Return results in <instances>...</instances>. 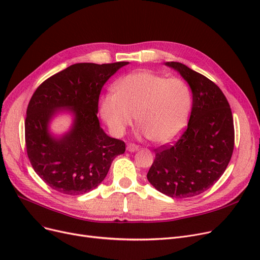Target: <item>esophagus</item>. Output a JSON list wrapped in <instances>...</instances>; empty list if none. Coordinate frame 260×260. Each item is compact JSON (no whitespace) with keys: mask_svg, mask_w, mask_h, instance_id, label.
<instances>
[{"mask_svg":"<svg viewBox=\"0 0 260 260\" xmlns=\"http://www.w3.org/2000/svg\"><path fill=\"white\" fill-rule=\"evenodd\" d=\"M138 149H139V146L136 145V144H134V143H128L127 146H126V150H127L128 152H131V153L136 152Z\"/></svg>","mask_w":260,"mask_h":260,"instance_id":"1","label":"esophagus"}]
</instances>
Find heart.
I'll use <instances>...</instances> for the list:
<instances>
[{
  "label": "heart",
  "mask_w": 260,
  "mask_h": 260,
  "mask_svg": "<svg viewBox=\"0 0 260 260\" xmlns=\"http://www.w3.org/2000/svg\"><path fill=\"white\" fill-rule=\"evenodd\" d=\"M192 96L180 78H166L148 70L129 73L115 85V92L101 99V116L116 136H122L136 116L152 142L166 144L184 129Z\"/></svg>",
  "instance_id": "heart-1"
}]
</instances>
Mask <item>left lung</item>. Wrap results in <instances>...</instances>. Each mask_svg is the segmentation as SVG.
I'll use <instances>...</instances> for the list:
<instances>
[{"mask_svg":"<svg viewBox=\"0 0 260 260\" xmlns=\"http://www.w3.org/2000/svg\"><path fill=\"white\" fill-rule=\"evenodd\" d=\"M189 84L192 108L187 128L172 145L155 150L149 182L171 198H191L209 189L222 176L232 158L234 120L221 89L187 66L168 61Z\"/></svg>","mask_w":260,"mask_h":260,"instance_id":"obj_1","label":"left lung"}]
</instances>
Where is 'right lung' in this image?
Instances as JSON below:
<instances>
[{"label": "right lung", "instance_id": "add662e5", "mask_svg": "<svg viewBox=\"0 0 260 260\" xmlns=\"http://www.w3.org/2000/svg\"><path fill=\"white\" fill-rule=\"evenodd\" d=\"M129 62L75 63L44 81L26 110L25 144L28 159L52 189L81 196L106 177L112 160L125 152V143L100 126L99 96L104 84ZM61 109L75 116L72 129L61 138L48 132L51 118Z\"/></svg>", "mask_w": 260, "mask_h": 260}]
</instances>
